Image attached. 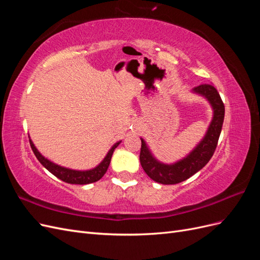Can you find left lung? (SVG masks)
Here are the masks:
<instances>
[{
    "mask_svg": "<svg viewBox=\"0 0 260 260\" xmlns=\"http://www.w3.org/2000/svg\"><path fill=\"white\" fill-rule=\"evenodd\" d=\"M192 92L205 98L212 108V119L206 135L193 148V151L174 164H164L155 158L145 141L141 138V165L146 175L158 183L177 184L182 182L205 167L215 153L224 119L223 102L212 84L195 86Z\"/></svg>",
    "mask_w": 260,
    "mask_h": 260,
    "instance_id": "1",
    "label": "left lung"
}]
</instances>
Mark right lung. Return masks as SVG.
<instances>
[{
	"mask_svg": "<svg viewBox=\"0 0 260 260\" xmlns=\"http://www.w3.org/2000/svg\"><path fill=\"white\" fill-rule=\"evenodd\" d=\"M29 142L38 160L40 161L42 164V166L48 169L55 177H57L61 181H64V182H67L70 184H89V183L96 182V181H99L105 175V172L108 169L109 162H111L115 148L121 143V141L116 142L111 147V149H109L108 153L104 157V159L102 160L96 167H94L90 170H74V169H69L66 167L59 166V165L51 161L48 158H45V157L38 151L34 142L31 141V139H29Z\"/></svg>",
	"mask_w": 260,
	"mask_h": 260,
	"instance_id": "add662e5",
	"label": "right lung"
}]
</instances>
